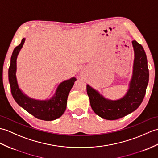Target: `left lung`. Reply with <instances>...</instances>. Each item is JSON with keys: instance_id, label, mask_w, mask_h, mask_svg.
I'll list each match as a JSON object with an SVG mask.
<instances>
[{"instance_id": "obj_1", "label": "left lung", "mask_w": 158, "mask_h": 158, "mask_svg": "<svg viewBox=\"0 0 158 158\" xmlns=\"http://www.w3.org/2000/svg\"><path fill=\"white\" fill-rule=\"evenodd\" d=\"M134 50L133 72L126 94L118 100L105 98L99 91L87 85L91 108L97 115L106 120H116L134 112L141 105L149 82L148 60L143 48L132 41Z\"/></svg>"}]
</instances>
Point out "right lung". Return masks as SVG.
Returning <instances> with one entry per match:
<instances>
[{
  "label": "right lung",
  "mask_w": 158,
  "mask_h": 158,
  "mask_svg": "<svg viewBox=\"0 0 158 158\" xmlns=\"http://www.w3.org/2000/svg\"><path fill=\"white\" fill-rule=\"evenodd\" d=\"M25 38H23L20 44L15 48L10 58L9 69V81L14 100L35 118L43 120H56L63 114L67 108L69 94L77 79L71 77L59 83L53 96L45 100H37L25 94L18 84L17 79V59L18 54L23 47Z\"/></svg>",
  "instance_id": "add662e5"
}]
</instances>
